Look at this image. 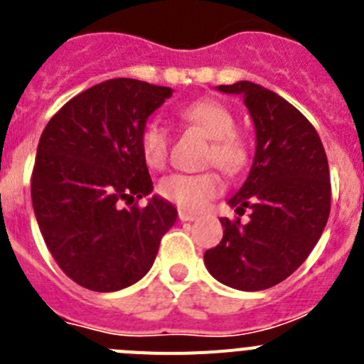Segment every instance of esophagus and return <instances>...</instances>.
Wrapping results in <instances>:
<instances>
[{
  "label": "esophagus",
  "mask_w": 364,
  "mask_h": 364,
  "mask_svg": "<svg viewBox=\"0 0 364 364\" xmlns=\"http://www.w3.org/2000/svg\"><path fill=\"white\" fill-rule=\"evenodd\" d=\"M178 218H180V220H182V222H193V220H197V215L188 213V211L180 210V211H178Z\"/></svg>",
  "instance_id": "esophagus-1"
}]
</instances>
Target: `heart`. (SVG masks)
Here are the masks:
<instances>
[{
    "label": "heart",
    "mask_w": 364,
    "mask_h": 364,
    "mask_svg": "<svg viewBox=\"0 0 364 364\" xmlns=\"http://www.w3.org/2000/svg\"><path fill=\"white\" fill-rule=\"evenodd\" d=\"M180 118L195 125L211 140L208 160L222 171L239 173L247 164V146L235 133V117L226 105L215 100H198L180 111ZM169 149V133L159 120H151L140 133V151L153 169L164 167ZM160 195L182 210L200 211L220 191V180L213 173L169 175L160 182Z\"/></svg>",
    "instance_id": "obj_1"
}]
</instances>
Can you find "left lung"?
I'll list each match as a JSON object with an SVG mask.
<instances>
[{
    "instance_id": "obj_1",
    "label": "left lung",
    "mask_w": 364,
    "mask_h": 364,
    "mask_svg": "<svg viewBox=\"0 0 364 364\" xmlns=\"http://www.w3.org/2000/svg\"><path fill=\"white\" fill-rule=\"evenodd\" d=\"M242 96L255 129V156L228 205L250 220L220 218L224 235L204 253L208 272L242 291L268 290L306 260L330 215V169L314 125L284 98L253 82L218 85Z\"/></svg>"
}]
</instances>
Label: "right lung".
<instances>
[{
  "label": "right lung",
  "instance_id": "1",
  "mask_svg": "<svg viewBox=\"0 0 364 364\" xmlns=\"http://www.w3.org/2000/svg\"><path fill=\"white\" fill-rule=\"evenodd\" d=\"M171 96V87L112 78L74 96L41 133L32 208L58 266L87 290L140 281L176 222V208L160 195L131 205L153 193L140 133Z\"/></svg>",
  "mask_w": 364,
  "mask_h": 364
}]
</instances>
